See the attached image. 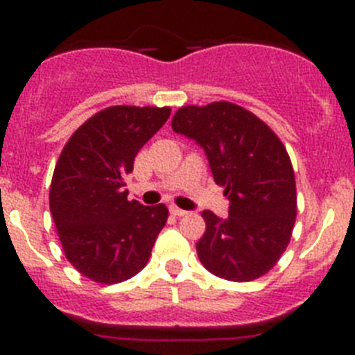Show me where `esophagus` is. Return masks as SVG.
Segmentation results:
<instances>
[{
    "mask_svg": "<svg viewBox=\"0 0 355 355\" xmlns=\"http://www.w3.org/2000/svg\"><path fill=\"white\" fill-rule=\"evenodd\" d=\"M171 213H172V215H175V216L187 215V211H184V209H181V208H178V206H171Z\"/></svg>",
    "mask_w": 355,
    "mask_h": 355,
    "instance_id": "obj_1",
    "label": "esophagus"
}]
</instances>
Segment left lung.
I'll return each mask as SVG.
<instances>
[{
  "instance_id": "8db88e82",
  "label": "left lung",
  "mask_w": 355,
  "mask_h": 355,
  "mask_svg": "<svg viewBox=\"0 0 355 355\" xmlns=\"http://www.w3.org/2000/svg\"><path fill=\"white\" fill-rule=\"evenodd\" d=\"M172 130L205 149L213 180L229 199L227 218L202 211L200 263L216 277L236 283L265 275L286 250L297 216L286 147L261 119L227 101L183 106Z\"/></svg>"
}]
</instances>
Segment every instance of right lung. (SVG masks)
Returning <instances> with one entry per match:
<instances>
[{"label": "right lung", "mask_w": 355, "mask_h": 355, "mask_svg": "<svg viewBox=\"0 0 355 355\" xmlns=\"http://www.w3.org/2000/svg\"><path fill=\"white\" fill-rule=\"evenodd\" d=\"M168 115V106H110L72 133L58 158L49 188L53 222L65 258L96 283L139 274L167 222L165 205L128 200L124 178Z\"/></svg>", "instance_id": "right-lung-1"}]
</instances>
